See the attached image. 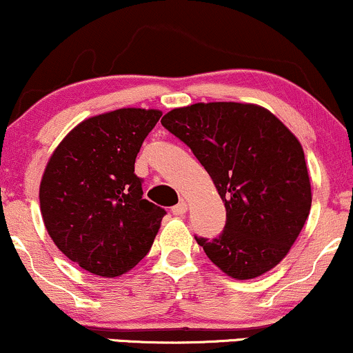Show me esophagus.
<instances>
[{
  "instance_id": "obj_1",
  "label": "esophagus",
  "mask_w": 353,
  "mask_h": 353,
  "mask_svg": "<svg viewBox=\"0 0 353 353\" xmlns=\"http://www.w3.org/2000/svg\"><path fill=\"white\" fill-rule=\"evenodd\" d=\"M186 211H188V205H186L185 201L178 203V205L172 208V213L175 214V216H183V214H186Z\"/></svg>"
}]
</instances>
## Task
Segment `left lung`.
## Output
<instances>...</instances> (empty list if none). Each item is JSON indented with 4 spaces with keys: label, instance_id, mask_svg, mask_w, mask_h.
I'll use <instances>...</instances> for the list:
<instances>
[{
    "label": "left lung",
    "instance_id": "8db88e82",
    "mask_svg": "<svg viewBox=\"0 0 353 353\" xmlns=\"http://www.w3.org/2000/svg\"><path fill=\"white\" fill-rule=\"evenodd\" d=\"M161 125L192 148L216 186L226 225L196 238L226 276L254 279L288 256L312 205L304 150L272 112L256 103L198 102Z\"/></svg>",
    "mask_w": 353,
    "mask_h": 353
}]
</instances>
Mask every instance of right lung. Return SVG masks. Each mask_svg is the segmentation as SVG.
<instances>
[{"label":"right lung","instance_id":"obj_1","mask_svg":"<svg viewBox=\"0 0 353 353\" xmlns=\"http://www.w3.org/2000/svg\"><path fill=\"white\" fill-rule=\"evenodd\" d=\"M157 109H117L82 120L41 178V214L68 258L102 277L125 274L150 251L165 210L143 200L135 159Z\"/></svg>","mask_w":353,"mask_h":353}]
</instances>
